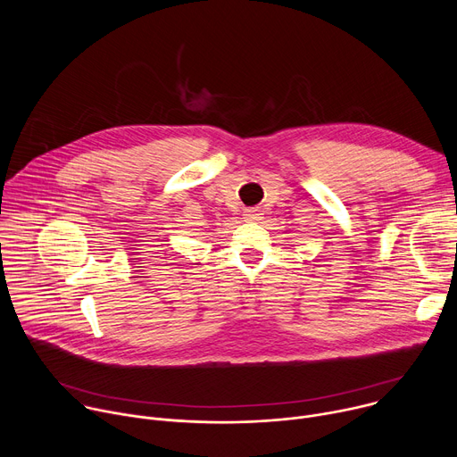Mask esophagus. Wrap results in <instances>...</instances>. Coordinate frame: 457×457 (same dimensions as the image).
Returning <instances> with one entry per match:
<instances>
[{
    "label": "esophagus",
    "instance_id": "obj_1",
    "mask_svg": "<svg viewBox=\"0 0 457 457\" xmlns=\"http://www.w3.org/2000/svg\"><path fill=\"white\" fill-rule=\"evenodd\" d=\"M262 210L260 208H247V210H244V219L247 220V222H258L260 219H262Z\"/></svg>",
    "mask_w": 457,
    "mask_h": 457
}]
</instances>
